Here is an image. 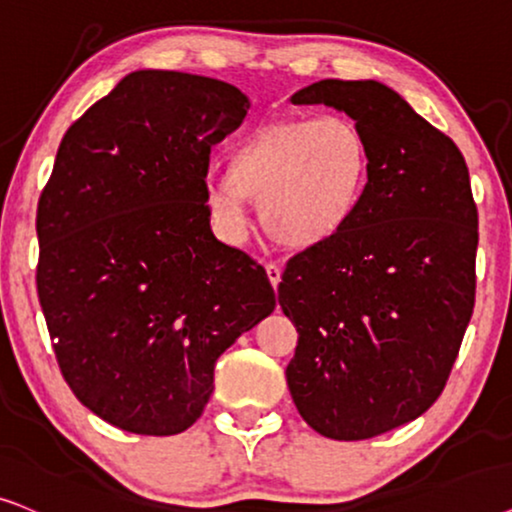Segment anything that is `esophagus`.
I'll return each mask as SVG.
<instances>
[{
	"instance_id": "1",
	"label": "esophagus",
	"mask_w": 512,
	"mask_h": 512,
	"mask_svg": "<svg viewBox=\"0 0 512 512\" xmlns=\"http://www.w3.org/2000/svg\"><path fill=\"white\" fill-rule=\"evenodd\" d=\"M264 267H267V276H269L271 285L278 288V283H281V267H278V264H274V262H267Z\"/></svg>"
}]
</instances>
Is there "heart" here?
<instances>
[{"label": "heart", "instance_id": "1", "mask_svg": "<svg viewBox=\"0 0 512 512\" xmlns=\"http://www.w3.org/2000/svg\"><path fill=\"white\" fill-rule=\"evenodd\" d=\"M370 170V145L351 119H281L238 142L227 175L208 189V206L222 229L241 234L245 201H260L262 227L274 241L316 248L356 217Z\"/></svg>", "mask_w": 512, "mask_h": 512}]
</instances>
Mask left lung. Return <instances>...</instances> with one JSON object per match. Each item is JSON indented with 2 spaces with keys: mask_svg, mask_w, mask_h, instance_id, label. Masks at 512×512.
Wrapping results in <instances>:
<instances>
[{
  "mask_svg": "<svg viewBox=\"0 0 512 512\" xmlns=\"http://www.w3.org/2000/svg\"><path fill=\"white\" fill-rule=\"evenodd\" d=\"M290 102L342 109L372 152L349 227L297 252L278 285L299 414L325 438L367 440L447 384L475 306L478 206L459 147L379 81L323 79Z\"/></svg>",
  "mask_w": 512,
  "mask_h": 512,
  "instance_id": "8db88e82",
  "label": "left lung"
}]
</instances>
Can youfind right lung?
Masks as SVG:
<instances>
[{"label":"right lung","instance_id":"obj_1","mask_svg":"<svg viewBox=\"0 0 512 512\" xmlns=\"http://www.w3.org/2000/svg\"><path fill=\"white\" fill-rule=\"evenodd\" d=\"M248 95L140 70L67 128L37 206V295L79 403L121 431L201 417L215 363L276 306L248 252L210 231V147Z\"/></svg>","mask_w":512,"mask_h":512}]
</instances>
